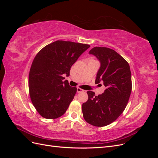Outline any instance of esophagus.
I'll return each mask as SVG.
<instances>
[{
	"label": "esophagus",
	"mask_w": 158,
	"mask_h": 158,
	"mask_svg": "<svg viewBox=\"0 0 158 158\" xmlns=\"http://www.w3.org/2000/svg\"><path fill=\"white\" fill-rule=\"evenodd\" d=\"M84 92V90L82 89H81L80 88H77V92L78 93H80V92Z\"/></svg>",
	"instance_id": "1"
}]
</instances>
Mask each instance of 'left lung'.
<instances>
[{
    "label": "left lung",
    "instance_id": "obj_1",
    "mask_svg": "<svg viewBox=\"0 0 158 158\" xmlns=\"http://www.w3.org/2000/svg\"><path fill=\"white\" fill-rule=\"evenodd\" d=\"M99 60L101 66L95 83L103 81L106 89L98 96L88 91V101L82 104L85 121L95 127L114 122L125 109L132 90L131 73L128 62L113 49L95 47L89 51Z\"/></svg>",
    "mask_w": 158,
    "mask_h": 158
}]
</instances>
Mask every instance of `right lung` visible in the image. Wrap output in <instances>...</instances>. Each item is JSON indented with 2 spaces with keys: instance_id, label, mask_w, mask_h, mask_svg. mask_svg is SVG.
Masks as SVG:
<instances>
[{
  "instance_id": "1",
  "label": "right lung",
  "mask_w": 158,
  "mask_h": 158,
  "mask_svg": "<svg viewBox=\"0 0 158 158\" xmlns=\"http://www.w3.org/2000/svg\"><path fill=\"white\" fill-rule=\"evenodd\" d=\"M90 45L58 40L46 45L35 56L29 73L31 101L41 117L55 119L69 108L77 91L63 75Z\"/></svg>"
}]
</instances>
